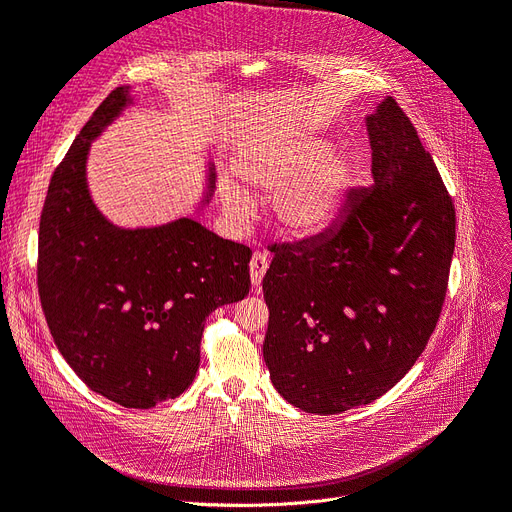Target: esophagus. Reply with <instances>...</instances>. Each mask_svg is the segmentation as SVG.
I'll return each instance as SVG.
<instances>
[{
    "instance_id": "1",
    "label": "esophagus",
    "mask_w": 512,
    "mask_h": 512,
    "mask_svg": "<svg viewBox=\"0 0 512 512\" xmlns=\"http://www.w3.org/2000/svg\"><path fill=\"white\" fill-rule=\"evenodd\" d=\"M249 270H251V282H253V286L257 288V291H259L261 280H263V276H265V270H268V255L259 253V251L253 253L251 263H249Z\"/></svg>"
}]
</instances>
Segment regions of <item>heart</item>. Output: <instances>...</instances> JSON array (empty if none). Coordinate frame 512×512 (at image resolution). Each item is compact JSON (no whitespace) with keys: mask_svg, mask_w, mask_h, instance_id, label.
<instances>
[{"mask_svg":"<svg viewBox=\"0 0 512 512\" xmlns=\"http://www.w3.org/2000/svg\"><path fill=\"white\" fill-rule=\"evenodd\" d=\"M238 175L261 192H275L272 211L278 226L291 236H316L339 219L353 184L349 154L332 152L326 138L276 136L263 140L238 161ZM221 205L236 221L253 211L249 194L232 180L219 184Z\"/></svg>","mask_w":512,"mask_h":512,"instance_id":"b5f03b06","label":"heart"}]
</instances>
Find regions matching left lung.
<instances>
[{
  "label": "left lung",
  "instance_id": "left-lung-1",
  "mask_svg": "<svg viewBox=\"0 0 512 512\" xmlns=\"http://www.w3.org/2000/svg\"><path fill=\"white\" fill-rule=\"evenodd\" d=\"M372 186L330 230L272 247L263 360L276 391L309 414L387 393L425 351L446 299L456 213L431 154L393 98L364 119Z\"/></svg>",
  "mask_w": 512,
  "mask_h": 512
}]
</instances>
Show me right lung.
Wrapping results in <instances>:
<instances>
[{"label":"right lung","instance_id":"add662e5","mask_svg":"<svg viewBox=\"0 0 512 512\" xmlns=\"http://www.w3.org/2000/svg\"><path fill=\"white\" fill-rule=\"evenodd\" d=\"M129 106V85L110 92L54 171L37 284L54 343L79 379L110 402L146 410L192 385L207 316L249 295L251 249L194 217L121 228L98 209L87 184L92 142ZM213 192L205 163L196 211Z\"/></svg>","mask_w":512,"mask_h":512}]
</instances>
